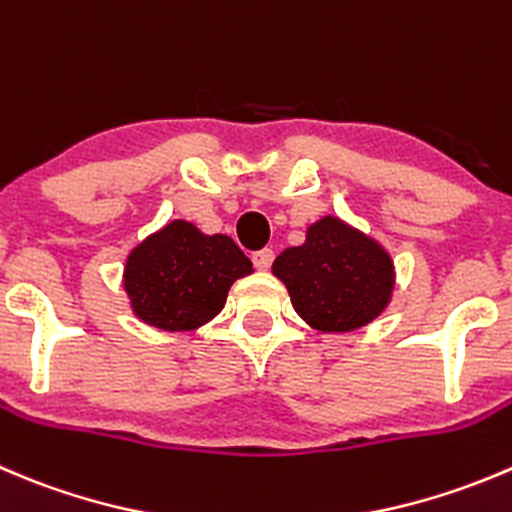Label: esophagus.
Masks as SVG:
<instances>
[{
  "mask_svg": "<svg viewBox=\"0 0 512 512\" xmlns=\"http://www.w3.org/2000/svg\"><path fill=\"white\" fill-rule=\"evenodd\" d=\"M272 260H275V252H272L270 247H265V250H260V252H255V255H252V262H255L257 270H262V272L270 270Z\"/></svg>",
  "mask_w": 512,
  "mask_h": 512,
  "instance_id": "esophagus-1",
  "label": "esophagus"
}]
</instances>
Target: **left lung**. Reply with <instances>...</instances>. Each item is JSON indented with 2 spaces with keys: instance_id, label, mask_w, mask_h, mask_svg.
I'll list each match as a JSON object with an SVG mask.
<instances>
[{
  "instance_id": "8db88e82",
  "label": "left lung",
  "mask_w": 512,
  "mask_h": 512,
  "mask_svg": "<svg viewBox=\"0 0 512 512\" xmlns=\"http://www.w3.org/2000/svg\"><path fill=\"white\" fill-rule=\"evenodd\" d=\"M297 315L317 332H352L388 310L395 290L390 252L350 222L325 215L305 230V242L272 262Z\"/></svg>"
}]
</instances>
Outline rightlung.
Instances as JSON below:
<instances>
[{
    "instance_id": "obj_1",
    "label": "right lung",
    "mask_w": 512,
    "mask_h": 512,
    "mask_svg": "<svg viewBox=\"0 0 512 512\" xmlns=\"http://www.w3.org/2000/svg\"><path fill=\"white\" fill-rule=\"evenodd\" d=\"M252 272L232 237L170 220L132 247L122 287L137 320L162 332H192L220 315L230 287Z\"/></svg>"
}]
</instances>
